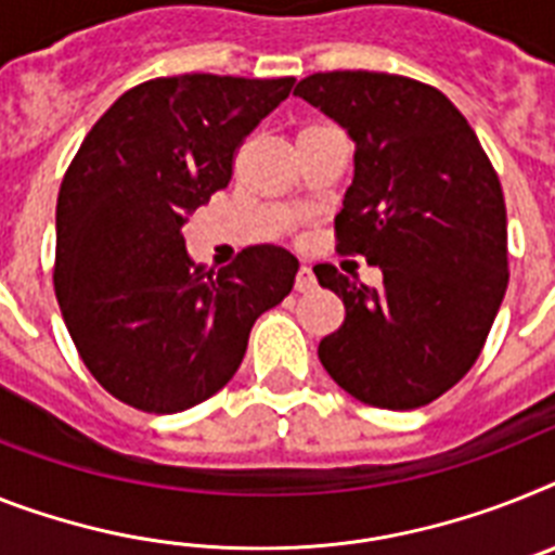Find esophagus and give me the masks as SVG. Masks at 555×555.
I'll return each mask as SVG.
<instances>
[{
    "label": "esophagus",
    "instance_id": "esophagus-1",
    "mask_svg": "<svg viewBox=\"0 0 555 555\" xmlns=\"http://www.w3.org/2000/svg\"><path fill=\"white\" fill-rule=\"evenodd\" d=\"M313 287H315L313 270L307 268V264H301L299 273H296V291H299V293H307V291H313Z\"/></svg>",
    "mask_w": 555,
    "mask_h": 555
}]
</instances>
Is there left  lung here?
I'll return each mask as SVG.
<instances>
[{"label":"left lung","mask_w":555,"mask_h":555,"mask_svg":"<svg viewBox=\"0 0 555 555\" xmlns=\"http://www.w3.org/2000/svg\"><path fill=\"white\" fill-rule=\"evenodd\" d=\"M293 95L356 143L335 240L384 273V285L366 287L358 273L315 264L347 310L321 338V364L361 403L426 406L472 370L505 299L500 177L463 112L428 83L335 69L307 76Z\"/></svg>","instance_id":"1"}]
</instances>
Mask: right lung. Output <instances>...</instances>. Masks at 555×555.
<instances>
[{"instance_id": "1", "label": "right lung", "mask_w": 555, "mask_h": 555, "mask_svg": "<svg viewBox=\"0 0 555 555\" xmlns=\"http://www.w3.org/2000/svg\"><path fill=\"white\" fill-rule=\"evenodd\" d=\"M296 78L191 73L138 83L98 118L55 206V299L78 356L112 398L175 414L240 370L254 321L293 291L299 259L250 245L217 273L183 225L234 175L256 124Z\"/></svg>"}]
</instances>
